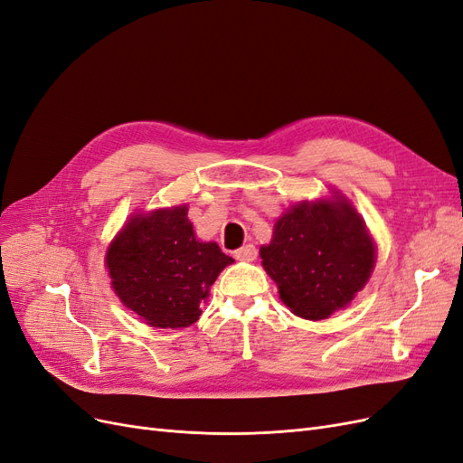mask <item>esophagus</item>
Listing matches in <instances>:
<instances>
[{"label": "esophagus", "instance_id": "1", "mask_svg": "<svg viewBox=\"0 0 463 463\" xmlns=\"http://www.w3.org/2000/svg\"><path fill=\"white\" fill-rule=\"evenodd\" d=\"M235 259L243 262H253L257 259V247L255 245H245L235 250Z\"/></svg>", "mask_w": 463, "mask_h": 463}]
</instances>
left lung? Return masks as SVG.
<instances>
[{
    "label": "left lung",
    "mask_w": 463,
    "mask_h": 463,
    "mask_svg": "<svg viewBox=\"0 0 463 463\" xmlns=\"http://www.w3.org/2000/svg\"><path fill=\"white\" fill-rule=\"evenodd\" d=\"M374 243L365 222L347 199L291 206L274 223L272 241L260 259L293 315L328 318L352 303L374 269Z\"/></svg>",
    "instance_id": "8db88e82"
}]
</instances>
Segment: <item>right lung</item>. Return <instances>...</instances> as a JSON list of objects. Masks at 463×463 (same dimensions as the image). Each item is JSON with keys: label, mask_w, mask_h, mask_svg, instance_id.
Listing matches in <instances>:
<instances>
[{"label": "right lung", "mask_w": 463, "mask_h": 463, "mask_svg": "<svg viewBox=\"0 0 463 463\" xmlns=\"http://www.w3.org/2000/svg\"><path fill=\"white\" fill-rule=\"evenodd\" d=\"M233 259L199 241L187 206L135 214L109 243L106 266L121 303L154 328H185Z\"/></svg>", "instance_id": "right-lung-1"}]
</instances>
